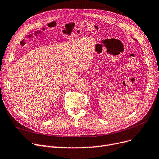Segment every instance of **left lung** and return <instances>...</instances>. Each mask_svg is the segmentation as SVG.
<instances>
[{
  "mask_svg": "<svg viewBox=\"0 0 159 159\" xmlns=\"http://www.w3.org/2000/svg\"><path fill=\"white\" fill-rule=\"evenodd\" d=\"M134 39V40H136V39Z\"/></svg>",
  "mask_w": 159,
  "mask_h": 159,
  "instance_id": "left-lung-1",
  "label": "left lung"
}]
</instances>
